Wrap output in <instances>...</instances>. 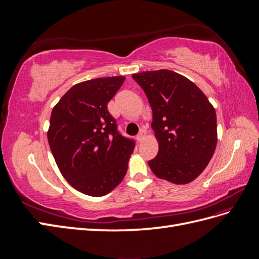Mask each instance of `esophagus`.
I'll use <instances>...</instances> for the list:
<instances>
[{
    "label": "esophagus",
    "mask_w": 259,
    "mask_h": 259,
    "mask_svg": "<svg viewBox=\"0 0 259 259\" xmlns=\"http://www.w3.org/2000/svg\"><path fill=\"white\" fill-rule=\"evenodd\" d=\"M145 136H146V130H140V132H139V134L137 135V137H136V139L138 140V142H142V140L145 138Z\"/></svg>",
    "instance_id": "obj_1"
}]
</instances>
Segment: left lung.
<instances>
[{
  "mask_svg": "<svg viewBox=\"0 0 259 259\" xmlns=\"http://www.w3.org/2000/svg\"><path fill=\"white\" fill-rule=\"evenodd\" d=\"M152 109L159 152L148 162L161 179L184 185L207 166L217 145L214 107L197 85L170 70L132 75Z\"/></svg>",
  "mask_w": 259,
  "mask_h": 259,
  "instance_id": "8db88e82",
  "label": "left lung"
}]
</instances>
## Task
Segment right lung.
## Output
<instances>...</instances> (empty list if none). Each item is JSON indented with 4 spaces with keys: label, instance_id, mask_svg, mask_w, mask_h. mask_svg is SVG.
<instances>
[{
    "label": "right lung",
    "instance_id": "right-lung-1",
    "mask_svg": "<svg viewBox=\"0 0 259 259\" xmlns=\"http://www.w3.org/2000/svg\"><path fill=\"white\" fill-rule=\"evenodd\" d=\"M124 80L98 77L75 84L52 111L48 139L57 166L74 189L92 197H103L122 182L135 148L107 108Z\"/></svg>",
    "mask_w": 259,
    "mask_h": 259
}]
</instances>
